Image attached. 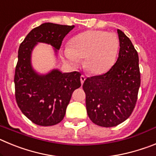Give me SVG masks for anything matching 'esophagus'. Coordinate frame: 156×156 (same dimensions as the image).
I'll return each mask as SVG.
<instances>
[{"mask_svg": "<svg viewBox=\"0 0 156 156\" xmlns=\"http://www.w3.org/2000/svg\"><path fill=\"white\" fill-rule=\"evenodd\" d=\"M85 80H86V77H85L83 75L81 76H80V81H81V83H82V84L83 83H84Z\"/></svg>", "mask_w": 156, "mask_h": 156, "instance_id": "1", "label": "esophagus"}]
</instances>
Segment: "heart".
<instances>
[{
	"mask_svg": "<svg viewBox=\"0 0 156 156\" xmlns=\"http://www.w3.org/2000/svg\"><path fill=\"white\" fill-rule=\"evenodd\" d=\"M119 50V38L115 34L100 30H88L75 37L64 55L72 65L83 58V66L92 75H101L115 64Z\"/></svg>",
	"mask_w": 156,
	"mask_h": 156,
	"instance_id": "b5f03b06",
	"label": "heart"
}]
</instances>
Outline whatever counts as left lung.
<instances>
[{
  "mask_svg": "<svg viewBox=\"0 0 156 156\" xmlns=\"http://www.w3.org/2000/svg\"><path fill=\"white\" fill-rule=\"evenodd\" d=\"M117 33L120 48L116 62L106 73L88 77L83 84L88 116L104 127L115 126L129 118L140 85L137 51L123 32Z\"/></svg>",
  "mask_w": 156,
  "mask_h": 156,
  "instance_id": "8db88e82",
  "label": "left lung"
}]
</instances>
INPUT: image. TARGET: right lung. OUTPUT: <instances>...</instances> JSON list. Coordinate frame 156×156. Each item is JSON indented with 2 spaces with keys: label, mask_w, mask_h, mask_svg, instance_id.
<instances>
[{
  "label": "right lung",
  "mask_w": 156,
  "mask_h": 156,
  "mask_svg": "<svg viewBox=\"0 0 156 156\" xmlns=\"http://www.w3.org/2000/svg\"><path fill=\"white\" fill-rule=\"evenodd\" d=\"M74 27L43 23L33 29L19 46L14 79L16 102L22 112L39 126H53L62 120L73 92L81 86V74L62 73L58 69L38 74L31 64L32 51L37 43H45L57 54L64 37Z\"/></svg>",
  "instance_id": "1"
}]
</instances>
